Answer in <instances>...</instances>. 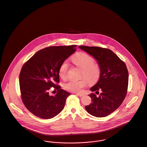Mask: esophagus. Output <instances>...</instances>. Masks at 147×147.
Returning <instances> with one entry per match:
<instances>
[{"label":"esophagus","instance_id":"obj_1","mask_svg":"<svg viewBox=\"0 0 147 147\" xmlns=\"http://www.w3.org/2000/svg\"><path fill=\"white\" fill-rule=\"evenodd\" d=\"M77 95H78L79 96H80V97H82V96H84V94H81V93H76Z\"/></svg>","mask_w":147,"mask_h":147}]
</instances>
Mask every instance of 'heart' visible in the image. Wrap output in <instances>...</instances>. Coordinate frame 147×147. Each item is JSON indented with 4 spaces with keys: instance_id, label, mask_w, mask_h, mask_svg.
<instances>
[{
    "instance_id": "1",
    "label": "heart",
    "mask_w": 147,
    "mask_h": 147,
    "mask_svg": "<svg viewBox=\"0 0 147 147\" xmlns=\"http://www.w3.org/2000/svg\"><path fill=\"white\" fill-rule=\"evenodd\" d=\"M71 60L76 65L81 69L82 77H84L89 83L94 84L98 81L101 76V69L99 64L95 63V59L92 56L85 52H80L75 54ZM68 67V62L64 61L59 69V75L63 80H65L67 77ZM86 80H70L64 84V88L70 92H81L88 84Z\"/></svg>"
}]
</instances>
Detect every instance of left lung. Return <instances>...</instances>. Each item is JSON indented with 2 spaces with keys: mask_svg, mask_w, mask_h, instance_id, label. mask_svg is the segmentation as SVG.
<instances>
[{
  "mask_svg": "<svg viewBox=\"0 0 147 147\" xmlns=\"http://www.w3.org/2000/svg\"><path fill=\"white\" fill-rule=\"evenodd\" d=\"M79 47L92 56L98 61L101 74L91 91H101L99 96L95 93L89 96L92 103L85 106L87 112L97 117H104L113 113L121 105L126 96L129 72L125 63L111 49L99 47L80 46Z\"/></svg>",
  "mask_w": 147,
  "mask_h": 147,
  "instance_id": "left-lung-1",
  "label": "left lung"
}]
</instances>
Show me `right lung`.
Masks as SVG:
<instances>
[{"mask_svg":"<svg viewBox=\"0 0 147 147\" xmlns=\"http://www.w3.org/2000/svg\"><path fill=\"white\" fill-rule=\"evenodd\" d=\"M76 46H51L40 49L22 66L19 76L21 98L32 114L50 119L64 109L70 93L61 89L59 69L76 51ZM57 91L50 96L49 90Z\"/></svg>","mask_w":147,"mask_h":147,"instance_id":"obj_1","label":"right lung"}]
</instances>
